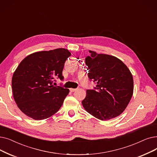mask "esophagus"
Wrapping results in <instances>:
<instances>
[{"label":"esophagus","instance_id":"esophagus-1","mask_svg":"<svg viewBox=\"0 0 157 157\" xmlns=\"http://www.w3.org/2000/svg\"><path fill=\"white\" fill-rule=\"evenodd\" d=\"M76 90H77V88H70V91L72 92L76 91Z\"/></svg>","mask_w":157,"mask_h":157}]
</instances>
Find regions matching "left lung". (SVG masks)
Here are the masks:
<instances>
[{
    "mask_svg": "<svg viewBox=\"0 0 157 157\" xmlns=\"http://www.w3.org/2000/svg\"><path fill=\"white\" fill-rule=\"evenodd\" d=\"M85 58L88 76L97 83L87 90L82 105L85 110L101 121L121 115L127 107L133 93V79L127 66L119 58L89 51Z\"/></svg>",
    "mask_w": 157,
    "mask_h": 157,
    "instance_id": "1",
    "label": "left lung"
}]
</instances>
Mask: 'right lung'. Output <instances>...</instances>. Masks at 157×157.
Here are the masks:
<instances>
[{
	"mask_svg": "<svg viewBox=\"0 0 157 157\" xmlns=\"http://www.w3.org/2000/svg\"><path fill=\"white\" fill-rule=\"evenodd\" d=\"M71 54L59 48L34 52L25 57L12 78V90L16 103L24 114L35 120H43L56 113L69 90L54 86L56 78L63 79L65 61Z\"/></svg>",
	"mask_w": 157,
	"mask_h": 157,
	"instance_id": "right-lung-1",
	"label": "right lung"
}]
</instances>
